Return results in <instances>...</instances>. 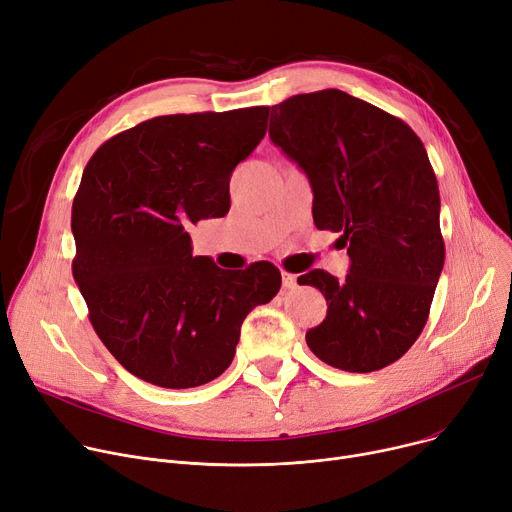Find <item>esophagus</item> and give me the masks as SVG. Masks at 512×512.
Listing matches in <instances>:
<instances>
[{
    "mask_svg": "<svg viewBox=\"0 0 512 512\" xmlns=\"http://www.w3.org/2000/svg\"><path fill=\"white\" fill-rule=\"evenodd\" d=\"M283 287L285 289H293L295 285H297V279H295V275H291V273H285V270H283Z\"/></svg>",
    "mask_w": 512,
    "mask_h": 512,
    "instance_id": "obj_1",
    "label": "esophagus"
}]
</instances>
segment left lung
Returning a JSON list of instances; mask_svg holds the SVG:
<instances>
[{
  "mask_svg": "<svg viewBox=\"0 0 512 512\" xmlns=\"http://www.w3.org/2000/svg\"><path fill=\"white\" fill-rule=\"evenodd\" d=\"M270 140L306 171L318 229L341 233L345 279L316 268L297 279L326 299L306 333L324 364L376 372L422 335L444 266L440 194L424 142L403 122L343 90L295 95L270 109Z\"/></svg>",
  "mask_w": 512,
  "mask_h": 512,
  "instance_id": "obj_1",
  "label": "left lung"
}]
</instances>
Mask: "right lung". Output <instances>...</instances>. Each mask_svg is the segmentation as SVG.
<instances>
[{"label":"right lung","mask_w":512,"mask_h":512,"mask_svg":"<svg viewBox=\"0 0 512 512\" xmlns=\"http://www.w3.org/2000/svg\"><path fill=\"white\" fill-rule=\"evenodd\" d=\"M268 107L159 115L90 157L72 204L74 281L109 353L163 388H192L233 362L246 316L281 273L192 256L186 227L229 210V179L266 134Z\"/></svg>","instance_id":"1"}]
</instances>
